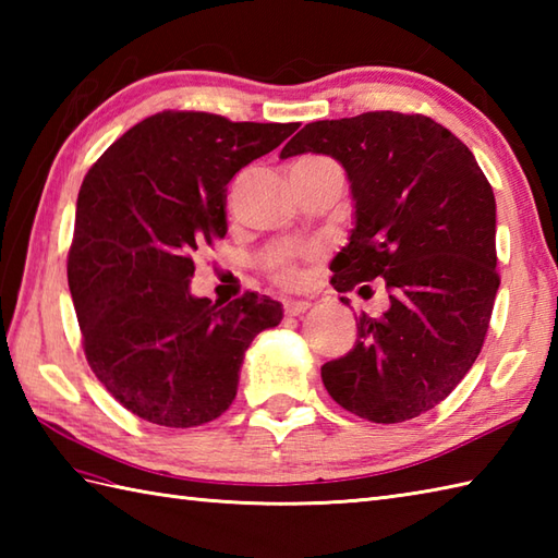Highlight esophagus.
<instances>
[{
  "label": "esophagus",
  "mask_w": 558,
  "mask_h": 558,
  "mask_svg": "<svg viewBox=\"0 0 558 558\" xmlns=\"http://www.w3.org/2000/svg\"><path fill=\"white\" fill-rule=\"evenodd\" d=\"M310 302H304V300H286L282 302V310H286V316H300V314H304L306 310H310Z\"/></svg>",
  "instance_id": "1"
}]
</instances>
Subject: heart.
Wrapping results in <instances>:
<instances>
[{
  "mask_svg": "<svg viewBox=\"0 0 558 558\" xmlns=\"http://www.w3.org/2000/svg\"><path fill=\"white\" fill-rule=\"evenodd\" d=\"M314 256L306 254L302 258H282L280 264L272 268V280L278 282L280 288H290V290H298L306 282V268H304V260H312Z\"/></svg>",
  "mask_w": 558,
  "mask_h": 558,
  "instance_id": "1",
  "label": "heart"
}]
</instances>
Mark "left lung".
I'll use <instances>...</instances> for the list:
<instances>
[{"instance_id":"8db88e82","label":"left lung","mask_w":558,"mask_h":558,"mask_svg":"<svg viewBox=\"0 0 558 558\" xmlns=\"http://www.w3.org/2000/svg\"><path fill=\"white\" fill-rule=\"evenodd\" d=\"M342 162L354 198L333 288L384 280L388 310L362 314L357 342L322 366L340 408L398 424L436 408L475 364L499 290L496 201L472 150L424 114L364 112L306 124L280 158ZM348 304L345 298H340Z\"/></svg>"}]
</instances>
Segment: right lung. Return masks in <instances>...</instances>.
I'll use <instances>...</instances> for the list:
<instances>
[{"mask_svg":"<svg viewBox=\"0 0 558 558\" xmlns=\"http://www.w3.org/2000/svg\"><path fill=\"white\" fill-rule=\"evenodd\" d=\"M298 122H232L165 110L129 129L88 170L66 278L86 360L136 417L189 429L232 405L244 350L282 322L256 292L192 298L201 248L228 234V184Z\"/></svg>","mask_w":558,"mask_h":558,"instance_id":"add662e5","label":"right lung"}]
</instances>
